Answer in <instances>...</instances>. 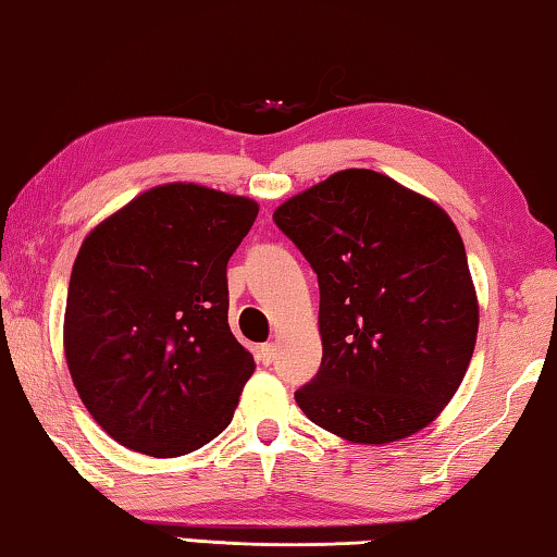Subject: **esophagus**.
<instances>
[{"label": "esophagus", "mask_w": 557, "mask_h": 557, "mask_svg": "<svg viewBox=\"0 0 557 557\" xmlns=\"http://www.w3.org/2000/svg\"><path fill=\"white\" fill-rule=\"evenodd\" d=\"M275 355H277V349H275V344H262V347L258 349V359L262 361L264 367H270L272 361H275Z\"/></svg>", "instance_id": "1"}]
</instances>
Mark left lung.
<instances>
[{
    "label": "left lung",
    "mask_w": 557,
    "mask_h": 557,
    "mask_svg": "<svg viewBox=\"0 0 557 557\" xmlns=\"http://www.w3.org/2000/svg\"><path fill=\"white\" fill-rule=\"evenodd\" d=\"M272 220L320 282L322 364L295 392L305 417L351 444L429 426L461 386L479 334L454 220L367 168L330 175Z\"/></svg>",
    "instance_id": "left-lung-1"
}]
</instances>
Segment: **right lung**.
<instances>
[{"mask_svg":"<svg viewBox=\"0 0 557 557\" xmlns=\"http://www.w3.org/2000/svg\"><path fill=\"white\" fill-rule=\"evenodd\" d=\"M258 202L196 183L140 193L86 235L64 351L96 423L131 451H196L233 421L252 355L227 324V260Z\"/></svg>","mask_w":557,"mask_h":557,"instance_id":"1","label":"right lung"}]
</instances>
